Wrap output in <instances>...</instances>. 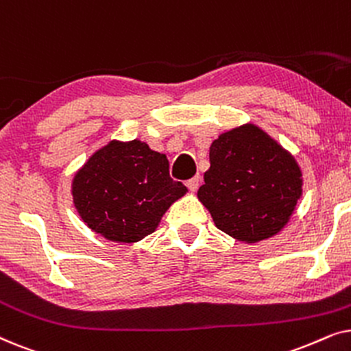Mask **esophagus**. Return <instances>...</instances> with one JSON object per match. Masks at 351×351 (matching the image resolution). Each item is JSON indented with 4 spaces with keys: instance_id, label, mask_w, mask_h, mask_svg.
<instances>
[{
    "instance_id": "obj_1",
    "label": "esophagus",
    "mask_w": 351,
    "mask_h": 351,
    "mask_svg": "<svg viewBox=\"0 0 351 351\" xmlns=\"http://www.w3.org/2000/svg\"><path fill=\"white\" fill-rule=\"evenodd\" d=\"M186 186H189L190 191H193L195 193L199 186V176H195V177H191L190 180H186Z\"/></svg>"
}]
</instances>
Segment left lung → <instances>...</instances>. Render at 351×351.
<instances>
[{"label":"left lung","mask_w":351,"mask_h":351,"mask_svg":"<svg viewBox=\"0 0 351 351\" xmlns=\"http://www.w3.org/2000/svg\"><path fill=\"white\" fill-rule=\"evenodd\" d=\"M209 161L198 198L215 227L246 243L285 227L302 196V172L271 137L252 124L233 129L213 142Z\"/></svg>","instance_id":"1"}]
</instances>
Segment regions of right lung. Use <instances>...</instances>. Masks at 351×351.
Wrapping results in <instances>:
<instances>
[{"mask_svg": "<svg viewBox=\"0 0 351 351\" xmlns=\"http://www.w3.org/2000/svg\"><path fill=\"white\" fill-rule=\"evenodd\" d=\"M75 208L95 233L117 243H136L153 233L186 186L169 176L166 155L147 143L110 142L76 172Z\"/></svg>", "mask_w": 351, "mask_h": 351, "instance_id": "1", "label": "right lung"}]
</instances>
